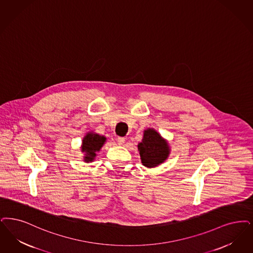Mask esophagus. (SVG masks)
Wrapping results in <instances>:
<instances>
[{"label": "esophagus", "instance_id": "obj_1", "mask_svg": "<svg viewBox=\"0 0 253 253\" xmlns=\"http://www.w3.org/2000/svg\"><path fill=\"white\" fill-rule=\"evenodd\" d=\"M118 143H119V145H123L124 144V142H125V138L124 137H118Z\"/></svg>", "mask_w": 253, "mask_h": 253}]
</instances>
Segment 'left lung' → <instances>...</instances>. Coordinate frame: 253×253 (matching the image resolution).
I'll return each instance as SVG.
<instances>
[{"instance_id":"8db88e82","label":"left lung","mask_w":253,"mask_h":253,"mask_svg":"<svg viewBox=\"0 0 253 253\" xmlns=\"http://www.w3.org/2000/svg\"><path fill=\"white\" fill-rule=\"evenodd\" d=\"M137 148L143 166L150 169L165 162L170 152L168 141L152 128L144 131L143 139Z\"/></svg>"}]
</instances>
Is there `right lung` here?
I'll list each match as a JSON object with an SVG mask.
<instances>
[{"label":"right lung","instance_id":"add662e5","mask_svg":"<svg viewBox=\"0 0 253 253\" xmlns=\"http://www.w3.org/2000/svg\"><path fill=\"white\" fill-rule=\"evenodd\" d=\"M105 140L106 137L103 135L93 132L86 133L82 143V152H84V161L86 163L92 162L97 155L96 152H100Z\"/></svg>","mask_w":253,"mask_h":253}]
</instances>
